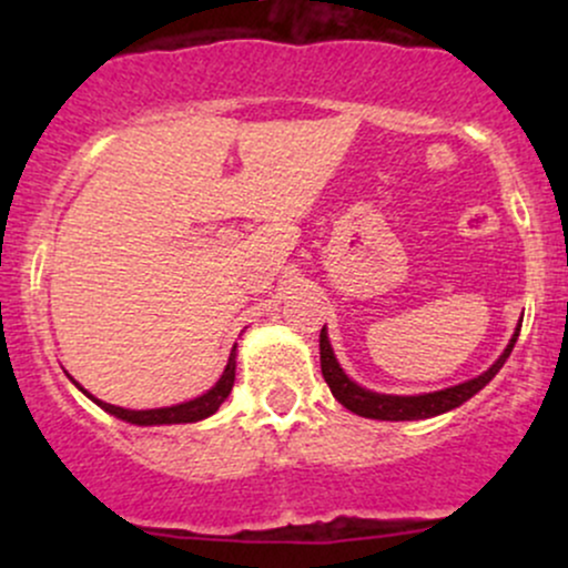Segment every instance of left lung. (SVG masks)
Listing matches in <instances>:
<instances>
[{
    "mask_svg": "<svg viewBox=\"0 0 568 568\" xmlns=\"http://www.w3.org/2000/svg\"><path fill=\"white\" fill-rule=\"evenodd\" d=\"M520 334V323L515 325V334L507 344L505 352L494 361V366L484 371L475 379H467L462 384H454V387L446 389H435V393H422V395H384V393H374V389L361 387L357 382H352L344 368L338 366L334 347L328 342V331H321V368H323V379L328 382L331 393L344 408H349L352 414L366 416V419H382V422H414V419H429V416L446 414V410L459 408L462 403H467L475 393L486 387L494 376L499 374V368L505 366V361L510 357V352L518 342Z\"/></svg>",
    "mask_w": 568,
    "mask_h": 568,
    "instance_id": "left-lung-1",
    "label": "left lung"
}]
</instances>
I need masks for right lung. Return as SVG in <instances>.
I'll use <instances>...</instances> for the list:
<instances>
[{"label":"right lung","instance_id":"right-lung-1","mask_svg":"<svg viewBox=\"0 0 568 568\" xmlns=\"http://www.w3.org/2000/svg\"><path fill=\"white\" fill-rule=\"evenodd\" d=\"M234 368H237V344L232 347V355H230V363H226L224 374H221V379L213 384L207 393H202L200 397H194V400H186V403H175V406H165V408H146V410H130V408H120V406H112V403H103L98 400L88 393V389L82 387V384H77L74 379V387L80 389L90 397V400L98 403L103 410H109V414L116 416V419L122 422H130V425H139V427H160V425H189V422H200V419H207V416H213L219 410L221 403L226 400L232 393V384H234Z\"/></svg>","mask_w":568,"mask_h":568}]
</instances>
